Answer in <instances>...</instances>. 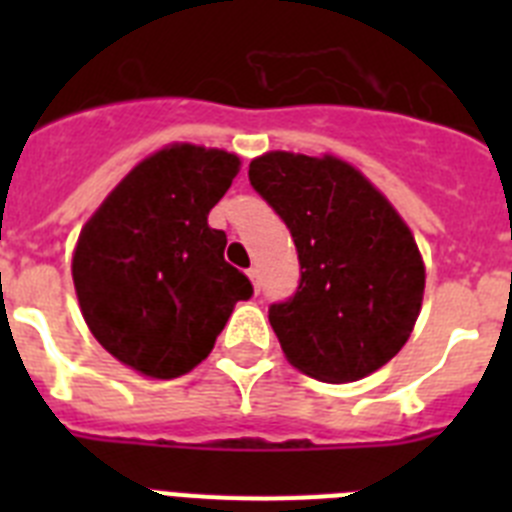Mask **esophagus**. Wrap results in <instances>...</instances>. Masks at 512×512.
I'll return each mask as SVG.
<instances>
[{
	"instance_id": "esophagus-1",
	"label": "esophagus",
	"mask_w": 512,
	"mask_h": 512,
	"mask_svg": "<svg viewBox=\"0 0 512 512\" xmlns=\"http://www.w3.org/2000/svg\"><path fill=\"white\" fill-rule=\"evenodd\" d=\"M248 279H251V282H253V289L259 292V289H261V277H259V269H256V266H251V269H248Z\"/></svg>"
}]
</instances>
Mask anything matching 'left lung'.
Listing matches in <instances>:
<instances>
[{"mask_svg": "<svg viewBox=\"0 0 512 512\" xmlns=\"http://www.w3.org/2000/svg\"><path fill=\"white\" fill-rule=\"evenodd\" d=\"M251 187L289 228L300 287L269 307L292 366L320 382H356L405 346L423 305L418 243L390 200L336 156L271 151Z\"/></svg>", "mask_w": 512, "mask_h": 512, "instance_id": "8db88e82", "label": "left lung"}]
</instances>
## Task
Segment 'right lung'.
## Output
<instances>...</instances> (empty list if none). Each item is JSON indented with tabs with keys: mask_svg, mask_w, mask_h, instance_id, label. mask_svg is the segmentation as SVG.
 <instances>
[{
	"mask_svg": "<svg viewBox=\"0 0 512 512\" xmlns=\"http://www.w3.org/2000/svg\"><path fill=\"white\" fill-rule=\"evenodd\" d=\"M241 161L174 143L140 161L81 228L76 297L92 336L138 374L174 379L207 359L253 287L207 225Z\"/></svg>",
	"mask_w": 512,
	"mask_h": 512,
	"instance_id": "add662e5",
	"label": "right lung"
}]
</instances>
